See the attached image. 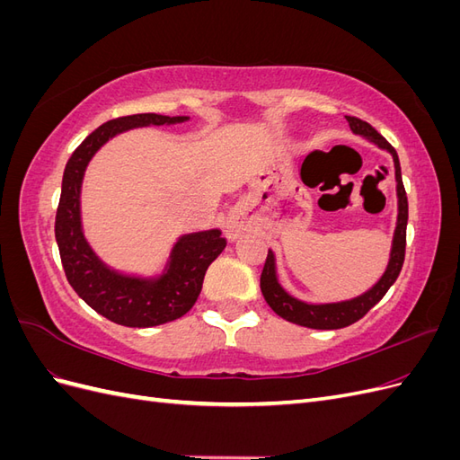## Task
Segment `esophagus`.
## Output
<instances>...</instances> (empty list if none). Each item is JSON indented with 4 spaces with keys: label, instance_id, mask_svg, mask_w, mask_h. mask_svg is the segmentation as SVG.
Returning <instances> with one entry per match:
<instances>
[{
    "label": "esophagus",
    "instance_id": "34e87169",
    "mask_svg": "<svg viewBox=\"0 0 460 460\" xmlns=\"http://www.w3.org/2000/svg\"><path fill=\"white\" fill-rule=\"evenodd\" d=\"M238 232H240L238 222H235L234 218H230V220H228V238H230V240L238 238Z\"/></svg>",
    "mask_w": 460,
    "mask_h": 460
}]
</instances>
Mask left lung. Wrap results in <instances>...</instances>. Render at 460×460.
Here are the masks:
<instances>
[{"mask_svg": "<svg viewBox=\"0 0 460 460\" xmlns=\"http://www.w3.org/2000/svg\"><path fill=\"white\" fill-rule=\"evenodd\" d=\"M347 122H349V128L353 134L363 136L374 146H378L380 149L387 151L389 155L394 157V166H395V190H397V222H395V230H394V240H392V252H389V261L384 274L380 276V280L376 282L370 289H367L365 294H360L357 297L345 299V301H333V303H307L294 297L288 294L286 288L278 280V272H276V257L272 249H269L267 262H264V269L261 274V291L264 296V301L270 305V309L282 316L288 323H294L305 328H313V330H338L345 328L353 323H357L358 318H363L376 303H378L385 291L394 286L397 280V276L401 272L402 261H405V245H407V220H409V203H407V193L405 186H402L401 180V166H399V157L397 151L392 147V144H387L385 137L382 134L376 132L368 122L360 120L357 117H345Z\"/></svg>", "mask_w": 460, "mask_h": 460, "instance_id": "8db88e82", "label": "left lung"}]
</instances>
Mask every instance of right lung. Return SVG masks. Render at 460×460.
Returning a JSON list of instances; mask_svg holds the SVG:
<instances>
[{
    "label": "right lung",
    "mask_w": 460,
    "mask_h": 460,
    "mask_svg": "<svg viewBox=\"0 0 460 460\" xmlns=\"http://www.w3.org/2000/svg\"><path fill=\"white\" fill-rule=\"evenodd\" d=\"M190 120L142 113L109 120L95 128L68 159L61 199L55 217V240L68 284L90 307L111 323L130 328H151L184 316L201 294L205 272L226 247L218 228L180 235L169 261L157 276L124 274L111 269L95 255L82 230L80 193L82 180L92 157L111 137L132 128L163 127Z\"/></svg>",
    "instance_id": "add662e5"
}]
</instances>
